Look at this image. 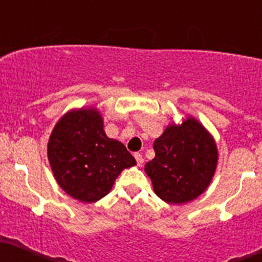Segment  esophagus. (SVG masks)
<instances>
[{
    "mask_svg": "<svg viewBox=\"0 0 262 262\" xmlns=\"http://www.w3.org/2000/svg\"><path fill=\"white\" fill-rule=\"evenodd\" d=\"M134 156H135L136 162H138V166H143V163H144L143 156H141L140 153H135V154H134Z\"/></svg>",
    "mask_w": 262,
    "mask_h": 262,
    "instance_id": "obj_1",
    "label": "esophagus"
}]
</instances>
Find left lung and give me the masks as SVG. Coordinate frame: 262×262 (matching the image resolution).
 I'll use <instances>...</instances> for the list:
<instances>
[{
	"label": "left lung",
	"instance_id": "1",
	"mask_svg": "<svg viewBox=\"0 0 262 262\" xmlns=\"http://www.w3.org/2000/svg\"><path fill=\"white\" fill-rule=\"evenodd\" d=\"M153 148L156 157L145 164V172L159 198L181 204L206 190L216 170L217 149L201 123L188 118L181 126H168Z\"/></svg>",
	"mask_w": 262,
	"mask_h": 262
}]
</instances>
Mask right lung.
I'll list each match as a JSON object with an SVG mask.
<instances>
[{"label":"right lung","instance_id":"right-lung-1","mask_svg":"<svg viewBox=\"0 0 262 262\" xmlns=\"http://www.w3.org/2000/svg\"><path fill=\"white\" fill-rule=\"evenodd\" d=\"M47 154L61 189L86 203L105 196L117 176L136 164L123 144L105 135L94 109L66 114L54 127Z\"/></svg>","mask_w":262,"mask_h":262}]
</instances>
